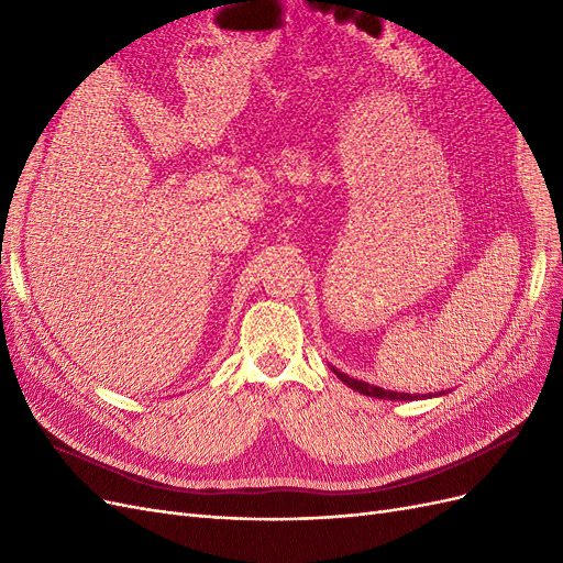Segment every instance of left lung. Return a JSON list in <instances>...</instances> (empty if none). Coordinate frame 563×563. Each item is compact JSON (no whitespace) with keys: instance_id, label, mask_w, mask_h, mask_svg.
Listing matches in <instances>:
<instances>
[{"instance_id":"8db88e82","label":"left lung","mask_w":563,"mask_h":563,"mask_svg":"<svg viewBox=\"0 0 563 563\" xmlns=\"http://www.w3.org/2000/svg\"><path fill=\"white\" fill-rule=\"evenodd\" d=\"M335 376L343 380L347 387L356 389V391H360V395H366V397H378V399H389V401H413V399H418V395H401V391H387L383 387L368 385V383H362V380H354V378L345 376V373H340V371H335Z\"/></svg>"}]
</instances>
